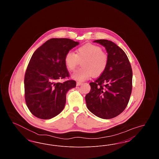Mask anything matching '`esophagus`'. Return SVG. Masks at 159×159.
<instances>
[{"label":"esophagus","mask_w":159,"mask_h":159,"mask_svg":"<svg viewBox=\"0 0 159 159\" xmlns=\"http://www.w3.org/2000/svg\"><path fill=\"white\" fill-rule=\"evenodd\" d=\"M80 84H82V83L81 82H77V83H76V85L78 86H80Z\"/></svg>","instance_id":"34e87169"}]
</instances>
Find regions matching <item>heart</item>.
Listing matches in <instances>:
<instances>
[{
	"label": "heart",
	"mask_w": 159,
	"mask_h": 159,
	"mask_svg": "<svg viewBox=\"0 0 159 159\" xmlns=\"http://www.w3.org/2000/svg\"><path fill=\"white\" fill-rule=\"evenodd\" d=\"M76 52L69 51L64 57L66 67L70 71H75L82 62V68L72 75L73 79L82 82L92 76H100L106 71L108 56L99 46L87 43L78 48Z\"/></svg>",
	"instance_id": "obj_1"
}]
</instances>
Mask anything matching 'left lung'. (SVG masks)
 <instances>
[{
  "label": "left lung",
  "instance_id": "left-lung-1",
  "mask_svg": "<svg viewBox=\"0 0 159 159\" xmlns=\"http://www.w3.org/2000/svg\"><path fill=\"white\" fill-rule=\"evenodd\" d=\"M106 48L108 64L85 97L88 110L97 117L112 119L121 113L128 104L132 89V70L125 52L114 42L96 40Z\"/></svg>",
  "mask_w": 159,
  "mask_h": 159
}]
</instances>
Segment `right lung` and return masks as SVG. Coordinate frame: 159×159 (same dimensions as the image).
<instances>
[{"label": "right lung", "instance_id": "obj_1", "mask_svg": "<svg viewBox=\"0 0 159 159\" xmlns=\"http://www.w3.org/2000/svg\"><path fill=\"white\" fill-rule=\"evenodd\" d=\"M79 43L67 38L47 40L33 53L24 76L25 100L33 115L50 119L60 113L66 102V93L75 88L76 81L63 83L59 79L69 77L64 63L66 54Z\"/></svg>", "mask_w": 159, "mask_h": 159}]
</instances>
